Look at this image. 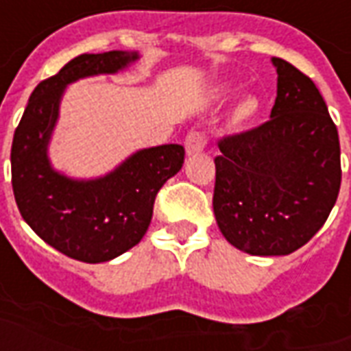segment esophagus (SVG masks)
<instances>
[{
  "label": "esophagus",
  "instance_id": "esophagus-1",
  "mask_svg": "<svg viewBox=\"0 0 351 351\" xmlns=\"http://www.w3.org/2000/svg\"><path fill=\"white\" fill-rule=\"evenodd\" d=\"M207 145V134L204 130H193L189 132L185 138V149L186 155H196L206 149Z\"/></svg>",
  "mask_w": 351,
  "mask_h": 351
}]
</instances>
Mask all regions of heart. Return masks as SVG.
I'll return each mask as SVG.
<instances>
[{
    "mask_svg": "<svg viewBox=\"0 0 351 351\" xmlns=\"http://www.w3.org/2000/svg\"><path fill=\"white\" fill-rule=\"evenodd\" d=\"M256 108L258 102L254 101V99H247V101H243V104L239 106V114H241L243 117H249L256 112Z\"/></svg>",
    "mask_w": 351,
    "mask_h": 351,
    "instance_id": "obj_1",
    "label": "heart"
}]
</instances>
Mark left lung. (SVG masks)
Returning a JSON list of instances; mask_svg holds the SVG:
<instances>
[{
    "mask_svg": "<svg viewBox=\"0 0 351 351\" xmlns=\"http://www.w3.org/2000/svg\"><path fill=\"white\" fill-rule=\"evenodd\" d=\"M271 119L219 140L213 211L226 241L252 256H284L318 232L340 191V142L314 82L273 58Z\"/></svg>",
    "mask_w": 351,
    "mask_h": 351,
    "instance_id": "left-lung-1",
    "label": "left lung"
}]
</instances>
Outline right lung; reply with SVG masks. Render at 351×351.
<instances>
[{"instance_id": "right-lung-1", "label": "right lung", "mask_w": 351, "mask_h": 351, "mask_svg": "<svg viewBox=\"0 0 351 351\" xmlns=\"http://www.w3.org/2000/svg\"><path fill=\"white\" fill-rule=\"evenodd\" d=\"M136 52L82 53L33 89L11 147L12 193L29 228L65 256L108 262L140 243L149 228L153 204L166 181L181 170L185 149L166 144L136 151L99 179H71L48 160V142L71 82L114 74Z\"/></svg>"}]
</instances>
